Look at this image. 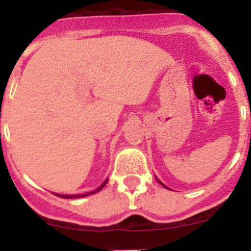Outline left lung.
Listing matches in <instances>:
<instances>
[{"mask_svg": "<svg viewBox=\"0 0 251 251\" xmlns=\"http://www.w3.org/2000/svg\"><path fill=\"white\" fill-rule=\"evenodd\" d=\"M157 181H158V182H159V183H161V185H162V186H163V187L168 188V187H167V186H165V185H163V183H162V182H161V181H159V179H157Z\"/></svg>", "mask_w": 251, "mask_h": 251, "instance_id": "obj_1", "label": "left lung"}]
</instances>
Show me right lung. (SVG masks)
Segmentation results:
<instances>
[{
	"instance_id": "obj_1",
	"label": "right lung",
	"mask_w": 251,
	"mask_h": 251,
	"mask_svg": "<svg viewBox=\"0 0 251 251\" xmlns=\"http://www.w3.org/2000/svg\"><path fill=\"white\" fill-rule=\"evenodd\" d=\"M106 182H108V179H105V181L101 183V186H99L97 190H94V191H92V192H86V194H83V195H57V194H55V195H56V196H59V197H63V199H77V197H85V196H89V195L97 194L98 191H100L101 188H103L104 186L106 185Z\"/></svg>"
}]
</instances>
